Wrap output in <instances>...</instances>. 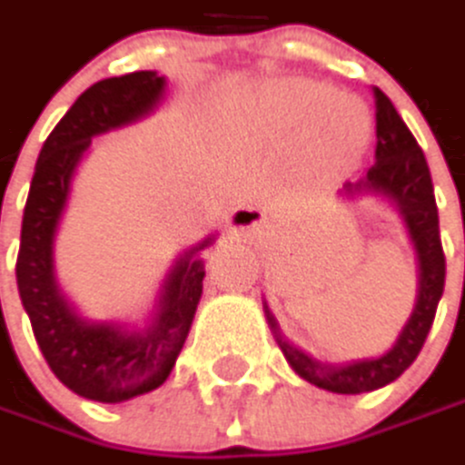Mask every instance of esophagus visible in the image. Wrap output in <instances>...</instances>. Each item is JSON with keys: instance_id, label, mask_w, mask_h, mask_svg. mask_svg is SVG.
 <instances>
[{"instance_id": "1", "label": "esophagus", "mask_w": 465, "mask_h": 465, "mask_svg": "<svg viewBox=\"0 0 465 465\" xmlns=\"http://www.w3.org/2000/svg\"><path fill=\"white\" fill-rule=\"evenodd\" d=\"M267 227V216L253 206H238L230 214V230L241 235H259Z\"/></svg>"}]
</instances>
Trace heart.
<instances>
[{
  "instance_id": "1",
  "label": "heart",
  "mask_w": 465,
  "mask_h": 465,
  "mask_svg": "<svg viewBox=\"0 0 465 465\" xmlns=\"http://www.w3.org/2000/svg\"><path fill=\"white\" fill-rule=\"evenodd\" d=\"M256 114L259 132L275 143H302L312 129L325 134L331 124L339 145L325 143L322 153L341 166L357 161L371 140V118L357 100L336 97L333 89L304 79L267 84L259 94Z\"/></svg>"
}]
</instances>
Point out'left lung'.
<instances>
[{"label":"left lung","mask_w":465,"mask_h":465,"mask_svg":"<svg viewBox=\"0 0 465 465\" xmlns=\"http://www.w3.org/2000/svg\"><path fill=\"white\" fill-rule=\"evenodd\" d=\"M373 97H376V163L368 169V174L360 183L344 184L341 195L347 198L379 195L400 212L418 259V293H415L413 312L402 325L391 349H386L379 357L322 362L285 339L278 320L264 302L267 325L285 354L288 365L304 381L315 383L317 389L333 394H362L397 381L413 365V360L423 347L437 315V304L445 291V253L440 241V214H437L429 163L411 129L391 105V100L381 89H373Z\"/></svg>","instance_id":"obj_1"}]
</instances>
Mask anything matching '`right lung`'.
<instances>
[{"label": "right lung", "instance_id": "right-lung-1", "mask_svg": "<svg viewBox=\"0 0 465 465\" xmlns=\"http://www.w3.org/2000/svg\"><path fill=\"white\" fill-rule=\"evenodd\" d=\"M166 94V76L134 71L92 84L42 145L17 251V293L52 373L84 400L126 402L169 379L203 293V256L216 235L184 249L161 282L145 325L89 320L54 275V235L68 206L74 174L92 137L148 118Z\"/></svg>", "mask_w": 465, "mask_h": 465}]
</instances>
